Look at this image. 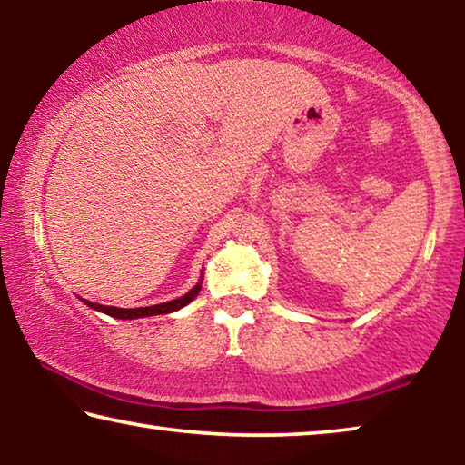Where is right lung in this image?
<instances>
[{"instance_id": "obj_1", "label": "right lung", "mask_w": 465, "mask_h": 465, "mask_svg": "<svg viewBox=\"0 0 465 465\" xmlns=\"http://www.w3.org/2000/svg\"><path fill=\"white\" fill-rule=\"evenodd\" d=\"M201 282L199 281L196 285L188 291L186 295L178 297V299H172L168 303H160V305H149V308H135V310H123V308H113V305H100V303H92V302H85V305H90V308L98 310L102 313H106V316H113V318H121V320H133V318H145V316H160V313H170V312H176L180 308H184L186 303H191L193 299L199 295L201 291Z\"/></svg>"}]
</instances>
